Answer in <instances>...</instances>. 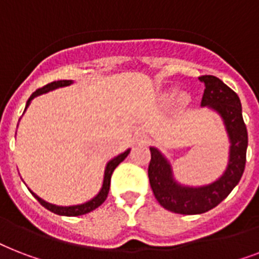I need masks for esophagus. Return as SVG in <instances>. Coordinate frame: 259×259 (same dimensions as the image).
I'll use <instances>...</instances> for the list:
<instances>
[{"label":"esophagus","instance_id":"1","mask_svg":"<svg viewBox=\"0 0 259 259\" xmlns=\"http://www.w3.org/2000/svg\"><path fill=\"white\" fill-rule=\"evenodd\" d=\"M136 142H138V144H148L149 137L145 133H138L137 137H136Z\"/></svg>","mask_w":259,"mask_h":259}]
</instances>
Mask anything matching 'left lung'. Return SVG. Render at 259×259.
Returning a JSON list of instances; mask_svg holds the SVG:
<instances>
[{
  "label": "left lung",
  "instance_id": "obj_1",
  "mask_svg": "<svg viewBox=\"0 0 259 259\" xmlns=\"http://www.w3.org/2000/svg\"><path fill=\"white\" fill-rule=\"evenodd\" d=\"M204 83L201 107H209L219 114L229 136V161L219 179L207 185L189 187L175 179L168 158L154 146H150L148 176L157 201L168 211L183 215L207 212L223 201L239 183L246 164L247 129H246L239 97L221 79L212 75L199 78Z\"/></svg>",
  "mask_w": 259,
  "mask_h": 259
}]
</instances>
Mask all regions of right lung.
Segmentation results:
<instances>
[{
    "label": "right lung",
    "instance_id": "right-lung-1",
    "mask_svg": "<svg viewBox=\"0 0 259 259\" xmlns=\"http://www.w3.org/2000/svg\"><path fill=\"white\" fill-rule=\"evenodd\" d=\"M72 80H58V82H52L50 84H47V86L41 87V89L36 90L32 95L29 97L28 102H26V106H25V110L28 109V106L30 105V102L32 99L38 95H41V94H46V93H50L52 90H56V89H60V87H67V86H71L72 84ZM130 153V149H126L123 153L118 154L115 156L114 158H111L107 164H106V168H105V175H103V184H102V188L101 191L93 197V199H90L89 201L86 203H82V204H76V205H56V204H52V203H48L44 199L41 197H38L37 195L34 192H32L36 199L38 200V203L42 205V207H46L47 209H50L51 212L54 213H58V215H63V217H79V215H84L87 212H91L93 209L98 208L99 205L106 200V197L109 195V189H110V180H111V175H113L114 169L117 168L119 164H121L126 157H127V154Z\"/></svg>",
    "mask_w": 259,
    "mask_h": 259
}]
</instances>
